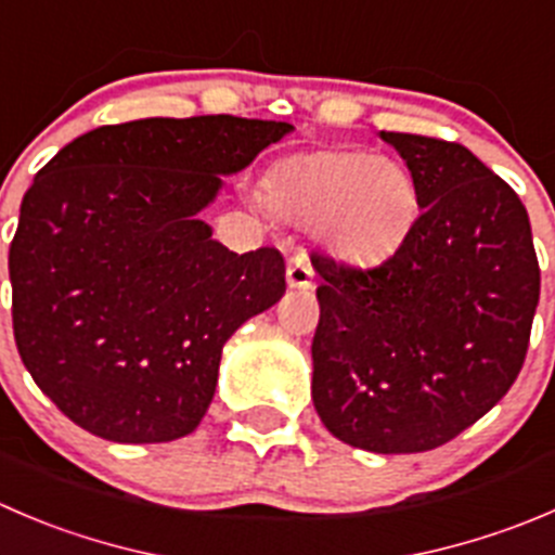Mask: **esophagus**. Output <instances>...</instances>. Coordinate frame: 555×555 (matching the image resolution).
Here are the masks:
<instances>
[{
	"mask_svg": "<svg viewBox=\"0 0 555 555\" xmlns=\"http://www.w3.org/2000/svg\"><path fill=\"white\" fill-rule=\"evenodd\" d=\"M287 284L295 289H309L314 287V268H311L309 257L304 251L289 257L287 262Z\"/></svg>",
	"mask_w": 555,
	"mask_h": 555,
	"instance_id": "34e87169",
	"label": "esophagus"
}]
</instances>
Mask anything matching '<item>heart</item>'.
<instances>
[{"label": "heart", "mask_w": 555, "mask_h": 555, "mask_svg": "<svg viewBox=\"0 0 555 555\" xmlns=\"http://www.w3.org/2000/svg\"><path fill=\"white\" fill-rule=\"evenodd\" d=\"M276 217L314 224L322 244L347 262H382L417 217V184L406 165L347 149H314L279 159L262 181Z\"/></svg>", "instance_id": "b5f03b06"}]
</instances>
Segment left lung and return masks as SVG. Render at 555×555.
Here are the masks:
<instances>
[{
    "instance_id": "obj_1",
    "label": "left lung",
    "mask_w": 555,
    "mask_h": 555,
    "mask_svg": "<svg viewBox=\"0 0 555 555\" xmlns=\"http://www.w3.org/2000/svg\"><path fill=\"white\" fill-rule=\"evenodd\" d=\"M421 217L374 268L311 255L320 325L311 398L327 431L369 453H426L502 401L526 360L540 262L526 206L461 143L382 132Z\"/></svg>"
}]
</instances>
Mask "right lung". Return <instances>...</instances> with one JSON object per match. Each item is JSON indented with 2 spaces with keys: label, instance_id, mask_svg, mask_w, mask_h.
I'll use <instances>...</instances> for the list:
<instances>
[{
  "label": "right lung",
  "instance_id": "1",
  "mask_svg": "<svg viewBox=\"0 0 555 555\" xmlns=\"http://www.w3.org/2000/svg\"><path fill=\"white\" fill-rule=\"evenodd\" d=\"M289 129L238 116L107 124L37 173L10 244L13 333L75 426L124 444L201 426L224 341L287 282L279 249L235 255L197 214Z\"/></svg>",
  "mask_w": 555,
  "mask_h": 555
}]
</instances>
